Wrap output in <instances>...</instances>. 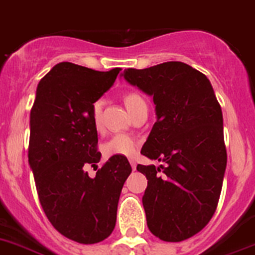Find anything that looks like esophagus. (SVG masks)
<instances>
[{"label":"esophagus","mask_w":255,"mask_h":255,"mask_svg":"<svg viewBox=\"0 0 255 255\" xmlns=\"http://www.w3.org/2000/svg\"><path fill=\"white\" fill-rule=\"evenodd\" d=\"M129 163H131V166H132V170H136V160L129 159Z\"/></svg>","instance_id":"obj_1"}]
</instances>
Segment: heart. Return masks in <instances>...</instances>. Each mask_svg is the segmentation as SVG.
I'll return each instance as SVG.
<instances>
[{"mask_svg": "<svg viewBox=\"0 0 255 255\" xmlns=\"http://www.w3.org/2000/svg\"><path fill=\"white\" fill-rule=\"evenodd\" d=\"M124 104L127 106L129 113H133L141 106H145L146 102L142 98V96L138 95L137 92H129L124 96ZM101 110H102V102L96 101L92 106V118H93V124L97 129L101 128ZM137 141L129 134L118 133L115 136L108 140L102 145V151L106 157H133L136 151H137Z\"/></svg>", "mask_w": 255, "mask_h": 255, "instance_id": "1", "label": "heart"}]
</instances>
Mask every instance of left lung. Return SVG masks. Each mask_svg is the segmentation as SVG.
Returning <instances> with one entry per match:
<instances>
[{
  "label": "left lung",
  "instance_id": "8db88e82",
  "mask_svg": "<svg viewBox=\"0 0 255 255\" xmlns=\"http://www.w3.org/2000/svg\"><path fill=\"white\" fill-rule=\"evenodd\" d=\"M123 76L155 105L157 122L141 154L163 164L137 166L147 179V227L160 240H187L210 222L222 192L227 150L220 105L209 79L183 62L127 68Z\"/></svg>",
  "mask_w": 255,
  "mask_h": 255
}]
</instances>
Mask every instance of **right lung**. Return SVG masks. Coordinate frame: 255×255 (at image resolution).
Wrapping results in <instances>:
<instances>
[{
  "mask_svg": "<svg viewBox=\"0 0 255 255\" xmlns=\"http://www.w3.org/2000/svg\"><path fill=\"white\" fill-rule=\"evenodd\" d=\"M119 71L61 62L40 80L31 109L28 162L38 200L51 226L80 244L110 236L122 188L132 171L121 155L109 158L96 177L84 170L101 159L92 106Z\"/></svg>",
  "mask_w": 255,
  "mask_h": 255,
  "instance_id": "obj_1",
  "label": "right lung"
}]
</instances>
